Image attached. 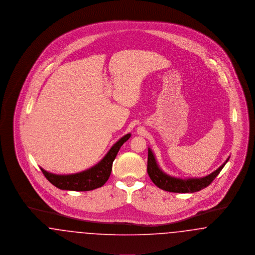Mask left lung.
<instances>
[{"label":"left lung","mask_w":255,"mask_h":255,"mask_svg":"<svg viewBox=\"0 0 255 255\" xmlns=\"http://www.w3.org/2000/svg\"><path fill=\"white\" fill-rule=\"evenodd\" d=\"M229 159L230 157L226 159V161L220 167L205 177L180 178L171 176L161 169L154 152L150 147H148L147 173L152 182L162 190L174 193H193L204 189L213 182V180L218 176L219 173L224 168Z\"/></svg>","instance_id":"obj_1"}]
</instances>
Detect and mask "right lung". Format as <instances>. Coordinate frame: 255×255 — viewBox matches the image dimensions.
Here are the masks:
<instances>
[{
	"instance_id": "obj_1",
	"label": "right lung",
	"mask_w": 255,
	"mask_h": 255,
	"mask_svg": "<svg viewBox=\"0 0 255 255\" xmlns=\"http://www.w3.org/2000/svg\"><path fill=\"white\" fill-rule=\"evenodd\" d=\"M130 136L131 133L123 135L110 148L107 154L97 164L90 167L89 169L67 175L50 173L42 167H40V169L42 170L43 174L50 183L62 190L90 191L97 189L108 181L112 172L113 161L117 157L122 144L127 141Z\"/></svg>"
}]
</instances>
